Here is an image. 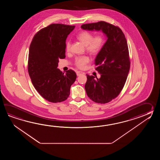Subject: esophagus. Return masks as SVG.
Segmentation results:
<instances>
[{
	"label": "esophagus",
	"mask_w": 160,
	"mask_h": 160,
	"mask_svg": "<svg viewBox=\"0 0 160 160\" xmlns=\"http://www.w3.org/2000/svg\"><path fill=\"white\" fill-rule=\"evenodd\" d=\"M77 73V76H79V75H83L85 74V73L83 72H81V71H78V72H76Z\"/></svg>",
	"instance_id": "obj_1"
}]
</instances>
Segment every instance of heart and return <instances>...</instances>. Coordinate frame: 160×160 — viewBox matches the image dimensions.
Masks as SVG:
<instances>
[{
	"instance_id": "b5f03b06",
	"label": "heart",
	"mask_w": 160,
	"mask_h": 160,
	"mask_svg": "<svg viewBox=\"0 0 160 160\" xmlns=\"http://www.w3.org/2000/svg\"><path fill=\"white\" fill-rule=\"evenodd\" d=\"M77 38L86 46V50L92 55L98 54L102 50L105 42L103 35L98 34L94 37L93 34L87 31H81L77 35ZM70 48L71 42L70 40H67L66 42V49L67 51H69ZM89 62V57L83 55L75 58L74 64L78 68L83 69Z\"/></svg>"
}]
</instances>
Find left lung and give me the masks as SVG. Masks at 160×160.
I'll return each instance as SVG.
<instances>
[{"instance_id": "1", "label": "left lung", "mask_w": 160, "mask_h": 160, "mask_svg": "<svg viewBox=\"0 0 160 160\" xmlns=\"http://www.w3.org/2000/svg\"><path fill=\"white\" fill-rule=\"evenodd\" d=\"M81 28L101 30L108 37L95 59V70L101 77L95 79L92 75L86 74L85 88L87 95L92 101L108 103L122 91L129 72L130 61L126 38L119 27L104 21L82 24Z\"/></svg>"}]
</instances>
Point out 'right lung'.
<instances>
[{
    "label": "right lung",
    "mask_w": 160,
    "mask_h": 160,
    "mask_svg": "<svg viewBox=\"0 0 160 160\" xmlns=\"http://www.w3.org/2000/svg\"><path fill=\"white\" fill-rule=\"evenodd\" d=\"M75 26L51 24L37 32L31 41L28 72L40 95L52 103L64 101L77 74L72 70L62 72L57 68L59 59L65 58L66 40Z\"/></svg>",
    "instance_id": "1"
}]
</instances>
